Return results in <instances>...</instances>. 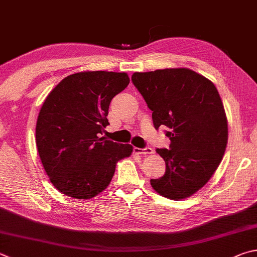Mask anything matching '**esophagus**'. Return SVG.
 Instances as JSON below:
<instances>
[{"mask_svg":"<svg viewBox=\"0 0 257 257\" xmlns=\"http://www.w3.org/2000/svg\"><path fill=\"white\" fill-rule=\"evenodd\" d=\"M134 151L136 152L137 154H141V155H148V154H153L154 153L153 148H151V147H145V148L135 147Z\"/></svg>","mask_w":257,"mask_h":257,"instance_id":"34e87169","label":"esophagus"}]
</instances>
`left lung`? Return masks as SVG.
Masks as SVG:
<instances>
[{
	"label": "left lung",
	"instance_id": "1",
	"mask_svg": "<svg viewBox=\"0 0 257 257\" xmlns=\"http://www.w3.org/2000/svg\"><path fill=\"white\" fill-rule=\"evenodd\" d=\"M132 81L153 111L155 129H169V149H156L166 171L151 180L153 189L176 201L188 198L210 180L225 154L228 127L220 95L211 81L188 68L134 73Z\"/></svg>",
	"mask_w": 257,
	"mask_h": 257
}]
</instances>
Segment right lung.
Returning a JSON list of instances; mask_svg holds the SVG:
<instances>
[{
    "instance_id": "obj_1",
    "label": "right lung",
    "mask_w": 257,
    "mask_h": 257,
    "mask_svg": "<svg viewBox=\"0 0 257 257\" xmlns=\"http://www.w3.org/2000/svg\"><path fill=\"white\" fill-rule=\"evenodd\" d=\"M130 80L125 73L83 72L65 77L45 100L36 144L50 182L59 192L91 199L109 185L116 162L133 146L104 137L111 100Z\"/></svg>"
}]
</instances>
